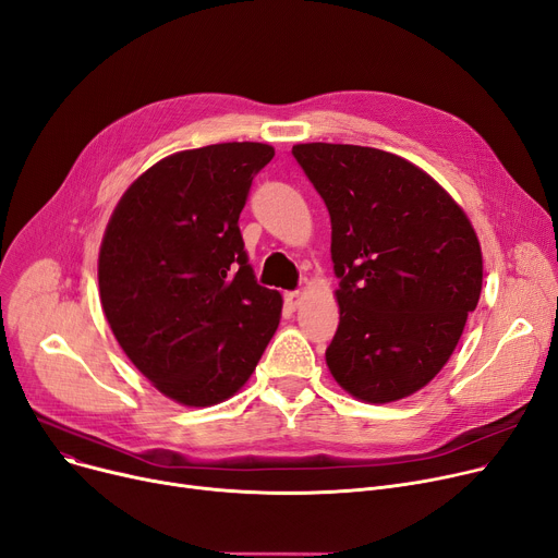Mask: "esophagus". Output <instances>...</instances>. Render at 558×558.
I'll use <instances>...</instances> for the list:
<instances>
[{"instance_id":"1","label":"esophagus","mask_w":558,"mask_h":558,"mask_svg":"<svg viewBox=\"0 0 558 558\" xmlns=\"http://www.w3.org/2000/svg\"><path fill=\"white\" fill-rule=\"evenodd\" d=\"M301 301H303L301 291H287V294H284V305H287L289 310H296V307L301 305Z\"/></svg>"}]
</instances>
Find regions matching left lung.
Instances as JSON below:
<instances>
[{
    "instance_id": "1",
    "label": "left lung",
    "mask_w": 558,
    "mask_h": 558,
    "mask_svg": "<svg viewBox=\"0 0 558 558\" xmlns=\"http://www.w3.org/2000/svg\"><path fill=\"white\" fill-rule=\"evenodd\" d=\"M332 221L337 383L393 402L446 366L482 294V248L465 213L416 165L355 144H296Z\"/></svg>"
}]
</instances>
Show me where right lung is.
Segmentation results:
<instances>
[{"label": "right lung", "instance_id": "1", "mask_svg": "<svg viewBox=\"0 0 558 558\" xmlns=\"http://www.w3.org/2000/svg\"><path fill=\"white\" fill-rule=\"evenodd\" d=\"M274 146L173 154L126 190L99 251L114 339L167 398L210 407L238 393L271 341L282 299L257 284L240 215Z\"/></svg>", "mask_w": 558, "mask_h": 558}]
</instances>
